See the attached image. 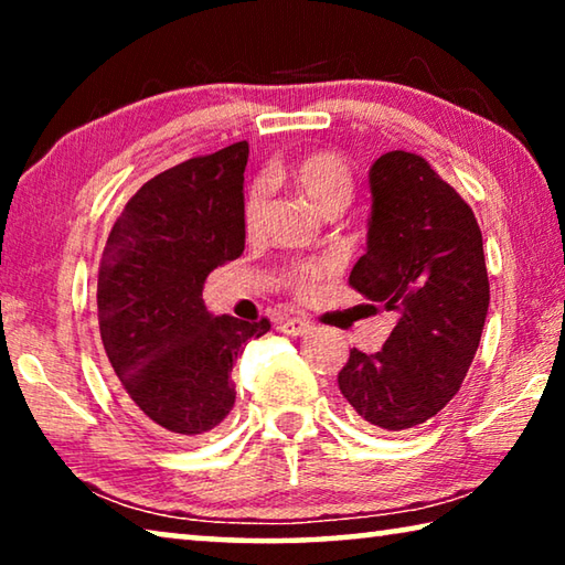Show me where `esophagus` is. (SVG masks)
<instances>
[{
	"label": "esophagus",
	"mask_w": 565,
	"mask_h": 565,
	"mask_svg": "<svg viewBox=\"0 0 565 565\" xmlns=\"http://www.w3.org/2000/svg\"><path fill=\"white\" fill-rule=\"evenodd\" d=\"M279 329H281L284 333H289V337H301V333H306V331L311 329V323L306 321V319L294 317V319H284V321L279 323Z\"/></svg>",
	"instance_id": "1"
}]
</instances>
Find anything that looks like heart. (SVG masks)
I'll return each instance as SVG.
<instances>
[{"instance_id":"heart-1","label":"heart","mask_w":565,"mask_h":565,"mask_svg":"<svg viewBox=\"0 0 565 565\" xmlns=\"http://www.w3.org/2000/svg\"><path fill=\"white\" fill-rule=\"evenodd\" d=\"M271 181H289V184L303 194L309 202L319 209L321 214L337 216L351 204L353 189H356V179H353V169L349 159L333 149H317L306 151V154L296 157L286 167L271 169ZM266 206H269V189L264 181H254L244 196V226L252 234L262 226ZM327 264H296L286 274V289H289L296 299H309L317 291L319 281L327 276Z\"/></svg>"}]
</instances>
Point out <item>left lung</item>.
I'll return each instance as SVG.
<instances>
[{
    "label": "left lung",
    "mask_w": 565,
    "mask_h": 565,
    "mask_svg": "<svg viewBox=\"0 0 565 565\" xmlns=\"http://www.w3.org/2000/svg\"><path fill=\"white\" fill-rule=\"evenodd\" d=\"M369 184L366 254L349 284L396 327L376 353L351 349L339 388L363 426L398 434L461 388L489 313V274L471 206L424 157L388 151Z\"/></svg>",
    "instance_id": "1"
}]
</instances>
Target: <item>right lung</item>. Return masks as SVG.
Returning a JSON list of instances; mask_svg holds the SVG:
<instances>
[{
  "mask_svg": "<svg viewBox=\"0 0 565 565\" xmlns=\"http://www.w3.org/2000/svg\"><path fill=\"white\" fill-rule=\"evenodd\" d=\"M246 141L161 171L134 194L104 246L97 317L127 404L161 434L194 438L228 416L232 369L269 319L212 317L202 291L244 252Z\"/></svg>",
  "mask_w": 565,
  "mask_h": 565,
  "instance_id": "obj_1",
  "label": "right lung"
}]
</instances>
